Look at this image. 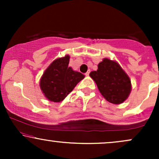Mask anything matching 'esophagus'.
Listing matches in <instances>:
<instances>
[{"mask_svg":"<svg viewBox=\"0 0 159 159\" xmlns=\"http://www.w3.org/2000/svg\"><path fill=\"white\" fill-rule=\"evenodd\" d=\"M89 75H90V70H88V71H87V72L85 73V75H86V76H88Z\"/></svg>","mask_w":159,"mask_h":159,"instance_id":"34e87169","label":"esophagus"}]
</instances>
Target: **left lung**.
<instances>
[{"mask_svg":"<svg viewBox=\"0 0 159 159\" xmlns=\"http://www.w3.org/2000/svg\"><path fill=\"white\" fill-rule=\"evenodd\" d=\"M90 76L109 102L119 105L127 99L132 90L131 80L117 62L104 58Z\"/></svg>","mask_w":159,"mask_h":159,"instance_id":"left-lung-1","label":"left lung"}]
</instances>
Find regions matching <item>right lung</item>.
Listing matches in <instances>:
<instances>
[{"label":"right lung","mask_w":159,"mask_h":159,"mask_svg":"<svg viewBox=\"0 0 159 159\" xmlns=\"http://www.w3.org/2000/svg\"><path fill=\"white\" fill-rule=\"evenodd\" d=\"M69 55L57 58L45 69L39 81L44 96L54 102H60L84 78L81 72L69 67Z\"/></svg>","instance_id":"obj_1"}]
</instances>
